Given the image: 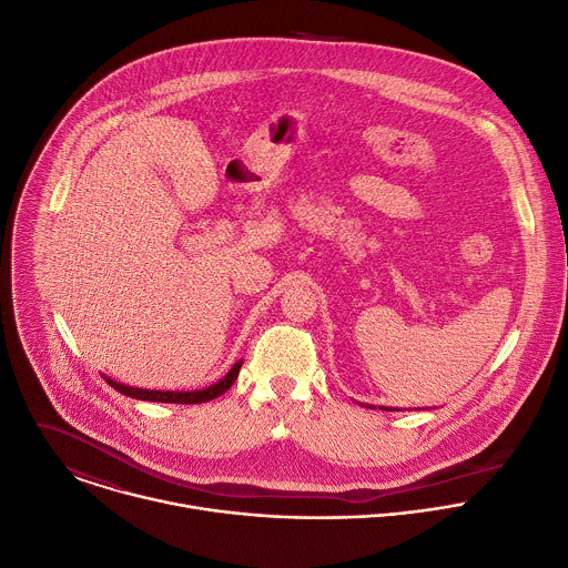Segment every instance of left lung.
Returning a JSON list of instances; mask_svg holds the SVG:
<instances>
[{"instance_id": "obj_1", "label": "left lung", "mask_w": 568, "mask_h": 568, "mask_svg": "<svg viewBox=\"0 0 568 568\" xmlns=\"http://www.w3.org/2000/svg\"><path fill=\"white\" fill-rule=\"evenodd\" d=\"M383 409H385V407H383Z\"/></svg>"}]
</instances>
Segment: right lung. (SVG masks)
<instances>
[{
    "label": "right lung",
    "mask_w": 568,
    "mask_h": 568,
    "mask_svg": "<svg viewBox=\"0 0 568 568\" xmlns=\"http://www.w3.org/2000/svg\"><path fill=\"white\" fill-rule=\"evenodd\" d=\"M240 369H242V361L235 363V367L225 374L219 383L205 387V389H199V392H152V389H136V387H128V385H121V383H113L111 378H104L113 389L125 394V396H132V398H139V400H156V403H179V405H194V403H205V400H212L216 396H221L223 392H229L231 385L237 381L240 376Z\"/></svg>",
    "instance_id": "1"
}]
</instances>
